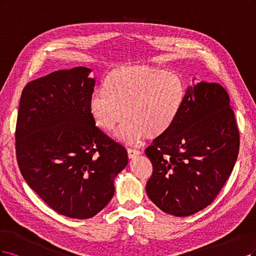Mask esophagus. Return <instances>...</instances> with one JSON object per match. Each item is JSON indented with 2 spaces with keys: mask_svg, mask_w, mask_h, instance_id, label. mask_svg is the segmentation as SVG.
Wrapping results in <instances>:
<instances>
[{
  "mask_svg": "<svg viewBox=\"0 0 256 256\" xmlns=\"http://www.w3.org/2000/svg\"><path fill=\"white\" fill-rule=\"evenodd\" d=\"M140 154V151L139 150H136V149H128V155L130 158H136V156H138Z\"/></svg>",
  "mask_w": 256,
  "mask_h": 256,
  "instance_id": "obj_1",
  "label": "esophagus"
}]
</instances>
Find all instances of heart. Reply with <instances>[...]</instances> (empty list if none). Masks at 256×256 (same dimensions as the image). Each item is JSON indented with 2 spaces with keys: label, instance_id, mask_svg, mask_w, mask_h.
Listing matches in <instances>:
<instances>
[{
  "label": "heart",
  "instance_id": "obj_1",
  "mask_svg": "<svg viewBox=\"0 0 256 256\" xmlns=\"http://www.w3.org/2000/svg\"><path fill=\"white\" fill-rule=\"evenodd\" d=\"M185 94L184 80L178 74L132 66L110 72L103 92L90 96L88 105L104 130H112L123 117L128 118L117 137L126 144H136L146 136L154 139L168 133L182 110Z\"/></svg>",
  "mask_w": 256,
  "mask_h": 256
}]
</instances>
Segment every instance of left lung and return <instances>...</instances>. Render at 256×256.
Masks as SVG:
<instances>
[{"mask_svg":"<svg viewBox=\"0 0 256 256\" xmlns=\"http://www.w3.org/2000/svg\"><path fill=\"white\" fill-rule=\"evenodd\" d=\"M238 151L239 130L226 90L206 82L188 87L174 124L146 149L153 166L146 194L164 212L194 215L215 200Z\"/></svg>","mask_w":256,"mask_h":256,"instance_id":"1","label":"left lung"}]
</instances>
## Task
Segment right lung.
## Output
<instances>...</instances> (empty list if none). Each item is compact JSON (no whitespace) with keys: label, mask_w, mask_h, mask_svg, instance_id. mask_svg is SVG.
<instances>
[{"label":"right lung","mask_w":256,"mask_h":256,"mask_svg":"<svg viewBox=\"0 0 256 256\" xmlns=\"http://www.w3.org/2000/svg\"><path fill=\"white\" fill-rule=\"evenodd\" d=\"M92 70L76 67L24 87L16 126V156L28 186L52 210L87 219L114 194L126 150L96 126L89 110Z\"/></svg>","instance_id":"1"}]
</instances>
